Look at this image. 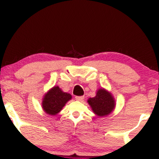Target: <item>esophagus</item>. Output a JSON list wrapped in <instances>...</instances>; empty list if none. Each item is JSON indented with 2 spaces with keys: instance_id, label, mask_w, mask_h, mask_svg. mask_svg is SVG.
<instances>
[{
  "instance_id": "obj_1",
  "label": "esophagus",
  "mask_w": 159,
  "mask_h": 159,
  "mask_svg": "<svg viewBox=\"0 0 159 159\" xmlns=\"http://www.w3.org/2000/svg\"><path fill=\"white\" fill-rule=\"evenodd\" d=\"M84 96H76V97H75V99H76L77 101H79V102H82V101L84 100Z\"/></svg>"
}]
</instances>
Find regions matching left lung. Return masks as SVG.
I'll list each match as a JSON object with an SVG mask.
<instances>
[{
    "label": "left lung",
    "instance_id": "obj_1",
    "mask_svg": "<svg viewBox=\"0 0 159 159\" xmlns=\"http://www.w3.org/2000/svg\"><path fill=\"white\" fill-rule=\"evenodd\" d=\"M88 103L93 112L98 117L107 116L115 107V101L112 94L104 89L98 90L95 97L89 98Z\"/></svg>",
    "mask_w": 159,
    "mask_h": 159
}]
</instances>
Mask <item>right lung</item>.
Listing matches in <instances>:
<instances>
[{
  "label": "right lung",
  "mask_w": 159,
  "mask_h": 159,
  "mask_svg": "<svg viewBox=\"0 0 159 159\" xmlns=\"http://www.w3.org/2000/svg\"><path fill=\"white\" fill-rule=\"evenodd\" d=\"M70 99L71 95L70 94L62 91L58 86H54L44 94L42 108L48 115H56Z\"/></svg>",
  "instance_id": "obj_1"
}]
</instances>
